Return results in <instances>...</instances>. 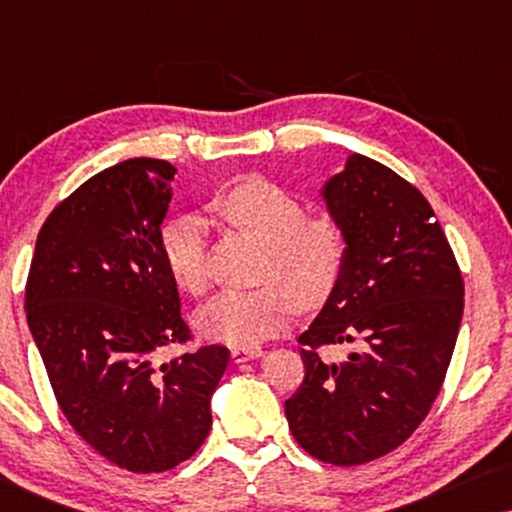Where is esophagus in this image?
Listing matches in <instances>:
<instances>
[{
	"label": "esophagus",
	"mask_w": 512,
	"mask_h": 512,
	"mask_svg": "<svg viewBox=\"0 0 512 512\" xmlns=\"http://www.w3.org/2000/svg\"><path fill=\"white\" fill-rule=\"evenodd\" d=\"M258 356H263V349L258 345H247V347H233L230 349V359L235 363H244V361H251V359H258Z\"/></svg>",
	"instance_id": "34e87169"
}]
</instances>
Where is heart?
I'll use <instances>...</instances> for the list:
<instances>
[{
  "label": "heart",
  "instance_id": "b5f03b06",
  "mask_svg": "<svg viewBox=\"0 0 512 512\" xmlns=\"http://www.w3.org/2000/svg\"><path fill=\"white\" fill-rule=\"evenodd\" d=\"M237 228L268 247L265 279L258 289H228L195 314L207 338L228 345H256L289 324L303 305L331 296L345 268L347 242L328 216H307L296 195L268 179H247L214 205ZM205 221L198 214L174 216L160 230V254L179 289L202 293L207 284Z\"/></svg>",
  "mask_w": 512,
  "mask_h": 512
}]
</instances>
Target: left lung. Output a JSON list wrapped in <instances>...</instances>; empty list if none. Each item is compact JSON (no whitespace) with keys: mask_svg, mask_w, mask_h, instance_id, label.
<instances>
[{"mask_svg":"<svg viewBox=\"0 0 512 512\" xmlns=\"http://www.w3.org/2000/svg\"><path fill=\"white\" fill-rule=\"evenodd\" d=\"M347 242L345 268L300 335L305 377L284 403L314 459L359 466L396 450L429 415L464 314V279L429 200L387 165L352 153L321 188ZM328 344H354L340 364Z\"/></svg>","mask_w":512,"mask_h":512,"instance_id":"left-lung-1","label":"left lung"}]
</instances>
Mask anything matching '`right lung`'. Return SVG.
Returning <instances> with one entry per match:
<instances>
[{
	"mask_svg": "<svg viewBox=\"0 0 512 512\" xmlns=\"http://www.w3.org/2000/svg\"><path fill=\"white\" fill-rule=\"evenodd\" d=\"M174 174L167 160L132 158L90 177L48 214L25 286L62 415L132 473L170 471L198 452L230 359L221 345L160 359L191 340L160 254Z\"/></svg>",
	"mask_w": 512,
	"mask_h": 512,
	"instance_id": "obj_1",
	"label": "right lung"
}]
</instances>
